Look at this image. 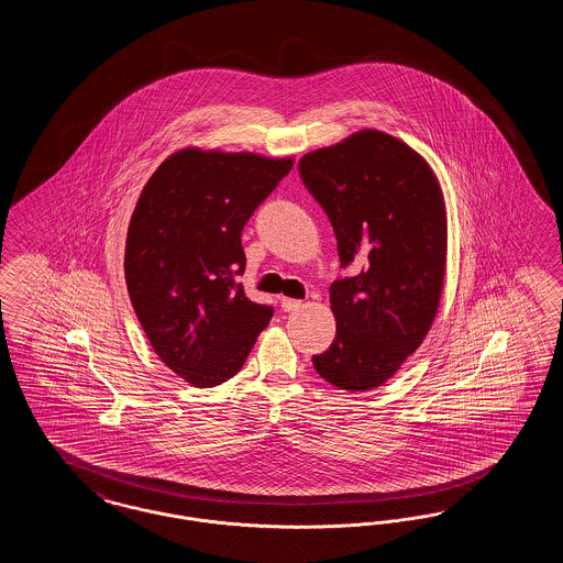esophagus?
Segmentation results:
<instances>
[{
	"label": "esophagus",
	"mask_w": 563,
	"mask_h": 563,
	"mask_svg": "<svg viewBox=\"0 0 563 563\" xmlns=\"http://www.w3.org/2000/svg\"><path fill=\"white\" fill-rule=\"evenodd\" d=\"M280 306H283L285 312H295V310L301 308V301H299V299H291V297H283V299H280Z\"/></svg>",
	"instance_id": "34e87169"
}]
</instances>
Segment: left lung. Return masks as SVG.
<instances>
[{
    "instance_id": "1",
    "label": "left lung",
    "mask_w": 563,
    "mask_h": 563,
    "mask_svg": "<svg viewBox=\"0 0 563 563\" xmlns=\"http://www.w3.org/2000/svg\"><path fill=\"white\" fill-rule=\"evenodd\" d=\"M299 175L329 217L340 264L356 274L329 287L335 338L312 356L329 384L365 393L420 349L434 322L448 262V211L424 156L363 129L308 152Z\"/></svg>"
}]
</instances>
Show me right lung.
I'll return each instance as SVG.
<instances>
[{"label":"right lung","mask_w":563,"mask_h":563,"mask_svg":"<svg viewBox=\"0 0 563 563\" xmlns=\"http://www.w3.org/2000/svg\"><path fill=\"white\" fill-rule=\"evenodd\" d=\"M294 168V156L184 147L147 179L134 207L124 276L162 363L196 388L241 372L274 310L251 301L241 234Z\"/></svg>","instance_id":"1"}]
</instances>
